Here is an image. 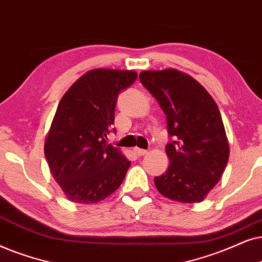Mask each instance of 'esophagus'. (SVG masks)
Returning <instances> with one entry per match:
<instances>
[{
  "label": "esophagus",
  "mask_w": 262,
  "mask_h": 262,
  "mask_svg": "<svg viewBox=\"0 0 262 262\" xmlns=\"http://www.w3.org/2000/svg\"><path fill=\"white\" fill-rule=\"evenodd\" d=\"M134 152H135V155H138V156H145V155H147V151H146V149L138 148V147L134 148Z\"/></svg>",
  "instance_id": "34e87169"
}]
</instances>
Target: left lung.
I'll return each mask as SVG.
<instances>
[{
	"label": "left lung",
	"mask_w": 262,
	"mask_h": 262,
	"mask_svg": "<svg viewBox=\"0 0 262 262\" xmlns=\"http://www.w3.org/2000/svg\"><path fill=\"white\" fill-rule=\"evenodd\" d=\"M140 82L166 116L170 165L155 177L157 189L171 200L194 204L218 183L229 159L222 115L213 98L191 76L176 69L141 72Z\"/></svg>",
	"instance_id": "obj_1"
}]
</instances>
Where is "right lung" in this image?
Listing matches in <instances>:
<instances>
[{
    "label": "right lung",
    "instance_id": "add662e5",
    "mask_svg": "<svg viewBox=\"0 0 262 262\" xmlns=\"http://www.w3.org/2000/svg\"><path fill=\"white\" fill-rule=\"evenodd\" d=\"M138 75L132 71L93 69L83 74L62 97L45 140L50 171L67 198L95 204L121 186L128 160L106 135L113 127L121 91Z\"/></svg>",
    "mask_w": 262,
    "mask_h": 262
}]
</instances>
